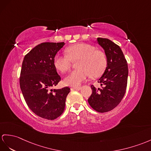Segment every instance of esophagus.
Segmentation results:
<instances>
[{
	"instance_id": "1",
	"label": "esophagus",
	"mask_w": 151,
	"mask_h": 151,
	"mask_svg": "<svg viewBox=\"0 0 151 151\" xmlns=\"http://www.w3.org/2000/svg\"><path fill=\"white\" fill-rule=\"evenodd\" d=\"M71 89L76 90H81V87H72Z\"/></svg>"
}]
</instances>
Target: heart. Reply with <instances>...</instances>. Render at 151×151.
Instances as JSON below:
<instances>
[{
  "label": "heart",
  "instance_id": "heart-1",
  "mask_svg": "<svg viewBox=\"0 0 151 151\" xmlns=\"http://www.w3.org/2000/svg\"><path fill=\"white\" fill-rule=\"evenodd\" d=\"M67 56L56 54L54 57V65L58 70L65 72L70 68L72 61L79 60L77 70L72 72L65 79L68 86H79L91 76L97 78L104 72L107 65V59L101 50H96L90 44L79 43L67 47Z\"/></svg>",
  "mask_w": 151,
  "mask_h": 151
}]
</instances>
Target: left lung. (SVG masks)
Listing matches in <instances>:
<instances>
[{
  "label": "left lung",
  "mask_w": 151,
  "mask_h": 151,
  "mask_svg": "<svg viewBox=\"0 0 151 151\" xmlns=\"http://www.w3.org/2000/svg\"><path fill=\"white\" fill-rule=\"evenodd\" d=\"M97 43L104 50L107 67L98 83L102 86H91L92 93L88 103L95 111L105 113L116 107L126 91L128 67L126 58L119 45L107 38H98Z\"/></svg>",
  "instance_id": "obj_1"
}]
</instances>
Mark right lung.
<instances>
[{"instance_id":"obj_1","label":"right lung","mask_w":151,"mask_h":151,"mask_svg":"<svg viewBox=\"0 0 151 151\" xmlns=\"http://www.w3.org/2000/svg\"><path fill=\"white\" fill-rule=\"evenodd\" d=\"M64 42L39 44L25 55L22 65L20 86L31 111L43 119L54 120L64 111L70 88L50 89L61 81L54 65V57Z\"/></svg>"}]
</instances>
